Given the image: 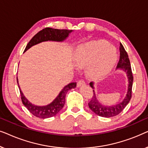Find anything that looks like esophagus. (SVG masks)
<instances>
[{
	"label": "esophagus",
	"instance_id": "obj_1",
	"mask_svg": "<svg viewBox=\"0 0 148 148\" xmlns=\"http://www.w3.org/2000/svg\"><path fill=\"white\" fill-rule=\"evenodd\" d=\"M85 84H86V83H85L84 81L81 79L77 82V87H80V86H83V85H85Z\"/></svg>",
	"mask_w": 148,
	"mask_h": 148
}]
</instances>
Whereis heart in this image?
Masks as SVG:
<instances>
[{"label":"heart","instance_id":"obj_1","mask_svg":"<svg viewBox=\"0 0 148 148\" xmlns=\"http://www.w3.org/2000/svg\"><path fill=\"white\" fill-rule=\"evenodd\" d=\"M117 60L116 50L104 40H97L82 44L74 56L75 63L79 67L88 66L90 77L99 79L108 73Z\"/></svg>","mask_w":148,"mask_h":148}]
</instances>
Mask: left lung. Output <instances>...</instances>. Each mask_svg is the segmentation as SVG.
<instances>
[{
	"label": "left lung",
	"instance_id": "obj_1",
	"mask_svg": "<svg viewBox=\"0 0 148 148\" xmlns=\"http://www.w3.org/2000/svg\"><path fill=\"white\" fill-rule=\"evenodd\" d=\"M119 50H120V59H119V61L118 64H117L116 69H123L124 71L127 73V77H128L129 81L128 91H127L126 97L123 100V102H120L119 104L116 105H114V106H108L102 105L98 102L96 94H95L94 90H93V92H94V96H92V100L88 103V105L91 110L95 114H96L100 116L109 118V117L116 116V115L120 114L123 110V109L125 108V106L128 104V103L129 102V101H130L131 98V96H132L133 77L132 70H131L130 60H129L127 52L125 50L124 47H123V46L121 43H120ZM90 85L92 88H94V83L91 82Z\"/></svg>",
	"mask_w": 148,
	"mask_h": 148
}]
</instances>
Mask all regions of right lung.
Listing matches in <instances>:
<instances>
[{"instance_id":"1","label":"right lung","mask_w":148,"mask_h":148,"mask_svg":"<svg viewBox=\"0 0 148 148\" xmlns=\"http://www.w3.org/2000/svg\"><path fill=\"white\" fill-rule=\"evenodd\" d=\"M72 32V30L69 29H53L50 27H46L38 33L36 34L31 40L28 42L26 46L24 52L27 50L32 46L36 44H38L40 42L45 41H56V42H62L68 37L69 34ZM17 81L18 84V79L17 77ZM19 87L20 94H21V98L22 103L24 106L27 108V110L32 113V114L36 117L40 119H47L50 117L55 116L56 114L59 112V111L63 108L64 104H65V97L67 92L71 89L75 88L76 87V83H71L67 86H64V88L59 93L58 96L54 99L53 102L50 104L46 105V106H39L32 104L31 102L27 100V98L22 93L21 89Z\"/></svg>"}]
</instances>
